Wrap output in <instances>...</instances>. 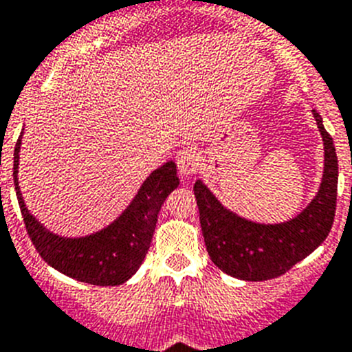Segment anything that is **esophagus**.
Listing matches in <instances>:
<instances>
[{"instance_id":"1","label":"esophagus","mask_w":352,"mask_h":352,"mask_svg":"<svg viewBox=\"0 0 352 352\" xmlns=\"http://www.w3.org/2000/svg\"><path fill=\"white\" fill-rule=\"evenodd\" d=\"M200 163L201 155L195 146H186L177 154V166H179V173L182 177H191L193 173H197Z\"/></svg>"}]
</instances>
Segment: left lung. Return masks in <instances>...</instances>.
<instances>
[{
  "mask_svg": "<svg viewBox=\"0 0 352 352\" xmlns=\"http://www.w3.org/2000/svg\"><path fill=\"white\" fill-rule=\"evenodd\" d=\"M324 142V172L319 191L298 216L283 223H256L227 209L198 179L195 197L207 253L216 267L246 282L287 273L320 246L331 230L337 209L338 159L322 118L311 109Z\"/></svg>",
  "mask_w": 352,
  "mask_h": 352,
  "instance_id": "8db88e82",
  "label": "left lung"
}]
</instances>
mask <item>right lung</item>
Here are the masks:
<instances>
[{"instance_id": "obj_1", "label": "right lung", "mask_w": 352, "mask_h": 352, "mask_svg": "<svg viewBox=\"0 0 352 352\" xmlns=\"http://www.w3.org/2000/svg\"><path fill=\"white\" fill-rule=\"evenodd\" d=\"M23 131L14 151V186L24 225L38 255L51 267L91 285H122L142 265L151 248L157 214L164 200L179 186L177 164L168 161L140 186L136 197L115 221L94 234L65 237L45 228L30 212L19 188V152Z\"/></svg>"}]
</instances>
